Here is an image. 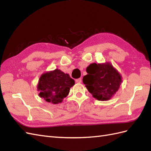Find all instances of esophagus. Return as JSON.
I'll use <instances>...</instances> for the list:
<instances>
[{
    "instance_id": "obj_1",
    "label": "esophagus",
    "mask_w": 151,
    "mask_h": 151,
    "mask_svg": "<svg viewBox=\"0 0 151 151\" xmlns=\"http://www.w3.org/2000/svg\"><path fill=\"white\" fill-rule=\"evenodd\" d=\"M75 81H76V82L77 83H80L81 82H82V79H81V78H78V79H76Z\"/></svg>"
}]
</instances>
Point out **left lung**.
Masks as SVG:
<instances>
[{
  "label": "left lung",
  "mask_w": 151,
  "mask_h": 151,
  "mask_svg": "<svg viewBox=\"0 0 151 151\" xmlns=\"http://www.w3.org/2000/svg\"><path fill=\"white\" fill-rule=\"evenodd\" d=\"M83 82L88 91L99 101H108L118 91L122 76L110 63H92L86 69Z\"/></svg>",
  "instance_id": "left-lung-1"
}]
</instances>
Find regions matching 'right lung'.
I'll return each instance as SVG.
<instances>
[{
	"instance_id": "add662e5",
	"label": "right lung",
	"mask_w": 151,
	"mask_h": 151,
	"mask_svg": "<svg viewBox=\"0 0 151 151\" xmlns=\"http://www.w3.org/2000/svg\"><path fill=\"white\" fill-rule=\"evenodd\" d=\"M75 85V80L68 74L59 69L47 71L40 76L37 88L39 96L46 101L58 104L68 95L70 88Z\"/></svg>"
}]
</instances>
